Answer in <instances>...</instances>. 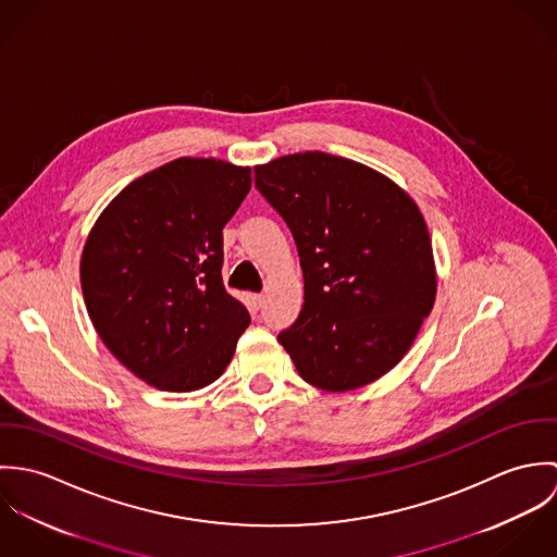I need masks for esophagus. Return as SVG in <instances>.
<instances>
[{
	"instance_id": "esophagus-1",
	"label": "esophagus",
	"mask_w": 557,
	"mask_h": 557,
	"mask_svg": "<svg viewBox=\"0 0 557 557\" xmlns=\"http://www.w3.org/2000/svg\"><path fill=\"white\" fill-rule=\"evenodd\" d=\"M263 302H265V296H261V294L250 296V307H252V311H259V309L263 307Z\"/></svg>"
}]
</instances>
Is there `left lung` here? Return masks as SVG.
<instances>
[{
    "label": "left lung",
    "instance_id": "8db88e82",
    "mask_svg": "<svg viewBox=\"0 0 557 557\" xmlns=\"http://www.w3.org/2000/svg\"><path fill=\"white\" fill-rule=\"evenodd\" d=\"M255 186L300 255L305 305L278 334L300 377L327 393L380 380L435 302L433 248L418 206L375 169L325 152L257 164Z\"/></svg>",
    "mask_w": 557,
    "mask_h": 557
}]
</instances>
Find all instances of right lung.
<instances>
[{
    "instance_id": "add662e5",
    "label": "right lung",
    "mask_w": 557,
    "mask_h": 557,
    "mask_svg": "<svg viewBox=\"0 0 557 557\" xmlns=\"http://www.w3.org/2000/svg\"><path fill=\"white\" fill-rule=\"evenodd\" d=\"M250 169L175 159L131 182L98 216L81 255V289L107 349L169 393L223 375L250 315L223 285V227Z\"/></svg>"
}]
</instances>
